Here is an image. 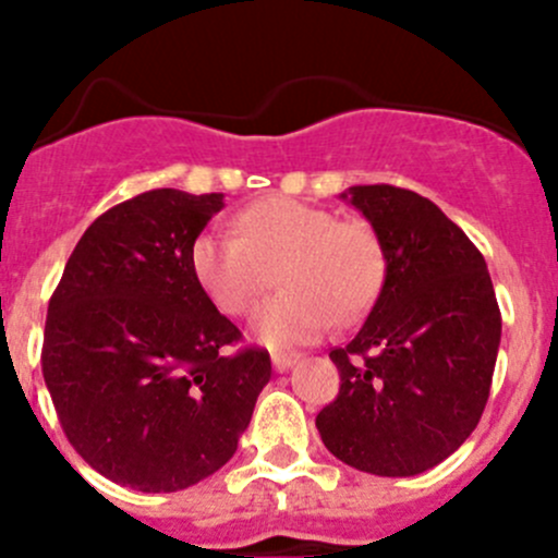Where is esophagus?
Returning <instances> with one entry per match:
<instances>
[{"mask_svg": "<svg viewBox=\"0 0 558 558\" xmlns=\"http://www.w3.org/2000/svg\"><path fill=\"white\" fill-rule=\"evenodd\" d=\"M296 362H300V353H272L275 373H289Z\"/></svg>", "mask_w": 558, "mask_h": 558, "instance_id": "esophagus-1", "label": "esophagus"}]
</instances>
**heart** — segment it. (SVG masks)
<instances>
[{"mask_svg": "<svg viewBox=\"0 0 558 558\" xmlns=\"http://www.w3.org/2000/svg\"><path fill=\"white\" fill-rule=\"evenodd\" d=\"M238 234L205 232L191 245V269L213 305L243 315L272 286L278 296L253 313L251 329L269 348L305 345L335 320L351 324L369 311L384 283L378 234L359 221L307 202L272 196L234 218Z\"/></svg>", "mask_w": 558, "mask_h": 558, "instance_id": "b5f03b06", "label": "heart"}]
</instances>
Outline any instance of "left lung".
<instances>
[{
	"label": "left lung",
	"mask_w": 558,
	"mask_h": 558,
	"mask_svg": "<svg viewBox=\"0 0 558 558\" xmlns=\"http://www.w3.org/2000/svg\"><path fill=\"white\" fill-rule=\"evenodd\" d=\"M351 202L386 258L367 320L329 353L340 393L315 418L348 466L410 477L446 461L481 421L502 315L486 258L426 196L397 185H351Z\"/></svg>",
	"instance_id": "1"
}]
</instances>
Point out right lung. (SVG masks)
Returning a JSON list of instances; mask_svg holds the SVG:
<instances>
[{
  "label": "right lung",
  "mask_w": 558,
  "mask_h": 558,
  "mask_svg": "<svg viewBox=\"0 0 558 558\" xmlns=\"http://www.w3.org/2000/svg\"><path fill=\"white\" fill-rule=\"evenodd\" d=\"M221 207L178 189L110 207L50 296L45 386L72 448L118 486L180 492L221 470L272 375L262 348L223 353L240 329L191 269Z\"/></svg>",
  "instance_id": "add662e5"
}]
</instances>
